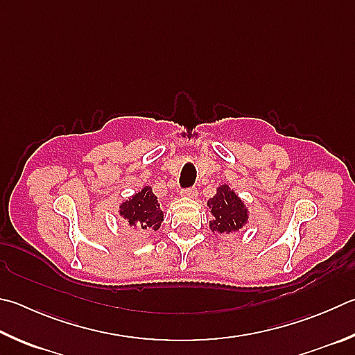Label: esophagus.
<instances>
[{"label": "esophagus", "mask_w": 355, "mask_h": 355, "mask_svg": "<svg viewBox=\"0 0 355 355\" xmlns=\"http://www.w3.org/2000/svg\"><path fill=\"white\" fill-rule=\"evenodd\" d=\"M182 196L183 197H196L197 196V189L196 188H186L182 191Z\"/></svg>", "instance_id": "34e87169"}]
</instances>
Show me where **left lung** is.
Segmentation results:
<instances>
[{
	"mask_svg": "<svg viewBox=\"0 0 355 355\" xmlns=\"http://www.w3.org/2000/svg\"><path fill=\"white\" fill-rule=\"evenodd\" d=\"M208 206L212 214L209 227L212 231H218V233L241 230L248 218L247 208L227 184L217 189V194L209 200Z\"/></svg>",
	"mask_w": 355,
	"mask_h": 355,
	"instance_id": "left-lung-1",
	"label": "left lung"
}]
</instances>
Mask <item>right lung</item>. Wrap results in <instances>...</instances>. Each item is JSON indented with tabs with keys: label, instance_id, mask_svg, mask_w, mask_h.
I'll use <instances>...</instances> for the list:
<instances>
[{
	"label": "right lung",
	"instance_id": "right-lung-1",
	"mask_svg": "<svg viewBox=\"0 0 355 355\" xmlns=\"http://www.w3.org/2000/svg\"><path fill=\"white\" fill-rule=\"evenodd\" d=\"M158 206L157 196L152 192V188L146 186L143 191L121 205V216L130 227L157 231L163 222V212Z\"/></svg>",
	"mask_w": 355,
	"mask_h": 355
}]
</instances>
